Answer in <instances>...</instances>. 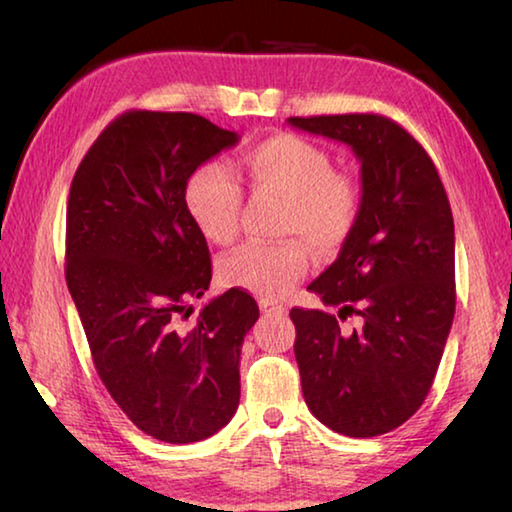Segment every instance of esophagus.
Instances as JSON below:
<instances>
[{
  "label": "esophagus",
  "mask_w": 512,
  "mask_h": 512,
  "mask_svg": "<svg viewBox=\"0 0 512 512\" xmlns=\"http://www.w3.org/2000/svg\"><path fill=\"white\" fill-rule=\"evenodd\" d=\"M259 309H262V311H275V314H284V311H287V307L280 305V302L268 300V298L259 300Z\"/></svg>",
  "instance_id": "34e87169"
}]
</instances>
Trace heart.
Here are the masks:
<instances>
[{
	"label": "heart",
	"mask_w": 512,
	"mask_h": 512,
	"mask_svg": "<svg viewBox=\"0 0 512 512\" xmlns=\"http://www.w3.org/2000/svg\"><path fill=\"white\" fill-rule=\"evenodd\" d=\"M239 169L253 192L284 198L280 232L296 237L241 246L221 259L219 275L228 287L282 296L307 273L309 244L332 255L348 241L359 219V185L350 173L334 171L327 151L287 133L250 146ZM185 205L207 241L225 246L237 239L241 189L219 164H203L189 176Z\"/></svg>",
	"instance_id": "b5f03b06"
}]
</instances>
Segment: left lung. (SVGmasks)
Wrapping results in <instances>:
<instances>
[{
	"instance_id": "1",
	"label": "left lung",
	"mask_w": 512,
	"mask_h": 512,
	"mask_svg": "<svg viewBox=\"0 0 512 512\" xmlns=\"http://www.w3.org/2000/svg\"><path fill=\"white\" fill-rule=\"evenodd\" d=\"M348 144L361 207L336 262L309 284L334 311L291 309L309 411L336 433L372 438L420 409L456 309L454 219L427 151L384 115L289 117ZM358 318L345 330L342 320Z\"/></svg>"
}]
</instances>
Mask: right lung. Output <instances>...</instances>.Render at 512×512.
Instances as JSON below:
<instances>
[{"instance_id": "1", "label": "right lung", "mask_w": 512, "mask_h": 512, "mask_svg": "<svg viewBox=\"0 0 512 512\" xmlns=\"http://www.w3.org/2000/svg\"><path fill=\"white\" fill-rule=\"evenodd\" d=\"M237 142L192 112L131 110L97 137L69 189L65 277L94 368L128 420L162 443L210 438L239 406L255 298L230 289L185 323L212 280L187 180Z\"/></svg>"}]
</instances>
